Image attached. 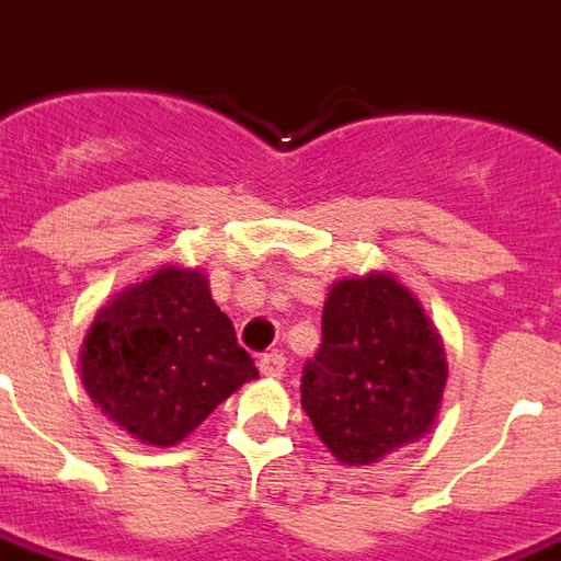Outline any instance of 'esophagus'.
Masks as SVG:
<instances>
[{"mask_svg": "<svg viewBox=\"0 0 561 561\" xmlns=\"http://www.w3.org/2000/svg\"><path fill=\"white\" fill-rule=\"evenodd\" d=\"M285 356H282L279 350H273V353H264L262 358H259V370H262L264 376H271V379H282L285 376Z\"/></svg>", "mask_w": 561, "mask_h": 561, "instance_id": "34e87169", "label": "esophagus"}]
</instances>
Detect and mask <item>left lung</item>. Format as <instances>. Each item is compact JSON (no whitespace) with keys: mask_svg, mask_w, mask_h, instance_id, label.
I'll use <instances>...</instances> for the list:
<instances>
[{"mask_svg":"<svg viewBox=\"0 0 561 561\" xmlns=\"http://www.w3.org/2000/svg\"><path fill=\"white\" fill-rule=\"evenodd\" d=\"M323 344L302 367V409L344 465H374L433 430L447 385L442 337L391 273L332 285Z\"/></svg>","mask_w":561,"mask_h":561,"instance_id":"left-lung-1","label":"left lung"}]
</instances>
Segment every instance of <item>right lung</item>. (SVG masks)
I'll return each instance as SVG.
<instances>
[{
  "label": "right lung",
  "instance_id": "1",
  "mask_svg": "<svg viewBox=\"0 0 561 561\" xmlns=\"http://www.w3.org/2000/svg\"><path fill=\"white\" fill-rule=\"evenodd\" d=\"M255 376L208 279L173 264L119 290L81 347V385L93 405L152 447L182 442Z\"/></svg>",
  "mask_w": 561,
  "mask_h": 561
}]
</instances>
